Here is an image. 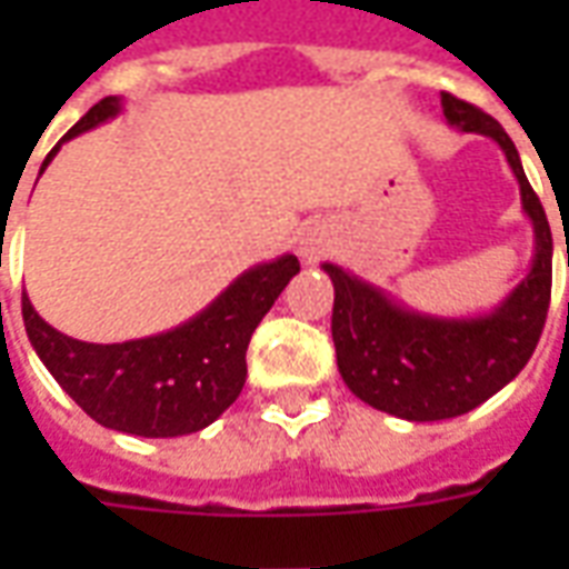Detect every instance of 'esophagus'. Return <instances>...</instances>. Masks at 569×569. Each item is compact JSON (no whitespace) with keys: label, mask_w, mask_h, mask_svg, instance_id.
I'll return each mask as SVG.
<instances>
[{"label":"esophagus","mask_w":569,"mask_h":569,"mask_svg":"<svg viewBox=\"0 0 569 569\" xmlns=\"http://www.w3.org/2000/svg\"><path fill=\"white\" fill-rule=\"evenodd\" d=\"M326 249H329V234L322 231L320 224H313V228H305L301 237H298V256L308 261H317L326 256Z\"/></svg>","instance_id":"34e87169"}]
</instances>
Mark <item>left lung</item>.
I'll return each mask as SVG.
<instances>
[{
  "label": "left lung",
  "mask_w": 569,
  "mask_h": 569,
  "mask_svg": "<svg viewBox=\"0 0 569 569\" xmlns=\"http://www.w3.org/2000/svg\"><path fill=\"white\" fill-rule=\"evenodd\" d=\"M441 112L451 128L490 137L512 167L521 210L533 224V259L521 283L488 313L441 317L322 261L335 286L332 341L341 378L366 406L415 423L466 415L515 381L537 350L551 298V228L515 142L493 118L451 93H441Z\"/></svg>",
  "instance_id": "8db88e82"
}]
</instances>
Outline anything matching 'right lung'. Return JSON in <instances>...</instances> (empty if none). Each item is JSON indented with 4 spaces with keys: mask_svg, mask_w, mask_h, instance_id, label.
<instances>
[{
    "mask_svg": "<svg viewBox=\"0 0 569 569\" xmlns=\"http://www.w3.org/2000/svg\"><path fill=\"white\" fill-rule=\"evenodd\" d=\"M124 100L106 97L48 151L121 116ZM301 271L292 252L234 277L207 308L167 332L121 345H91L57 332L23 292V326L44 369L97 423L142 439H173L210 427L247 381V347L261 317Z\"/></svg>",
    "mask_w": 569,
    "mask_h": 569,
    "instance_id": "obj_1",
    "label": "right lung"
}]
</instances>
